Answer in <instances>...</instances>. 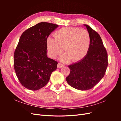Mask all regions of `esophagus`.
I'll list each match as a JSON object with an SVG mask.
<instances>
[{
  "mask_svg": "<svg viewBox=\"0 0 121 121\" xmlns=\"http://www.w3.org/2000/svg\"><path fill=\"white\" fill-rule=\"evenodd\" d=\"M64 66V65L60 64V63H58V64H57V68H61Z\"/></svg>",
  "mask_w": 121,
  "mask_h": 121,
  "instance_id": "esophagus-1",
  "label": "esophagus"
}]
</instances>
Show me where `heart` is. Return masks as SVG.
<instances>
[{
  "label": "heart",
  "instance_id": "heart-1",
  "mask_svg": "<svg viewBox=\"0 0 121 121\" xmlns=\"http://www.w3.org/2000/svg\"><path fill=\"white\" fill-rule=\"evenodd\" d=\"M47 47L50 56L56 58L64 52L60 60L67 62L81 60L86 56L90 44V37L86 30L79 28L65 27L56 31L54 38L47 39Z\"/></svg>",
  "mask_w": 121,
  "mask_h": 121
}]
</instances>
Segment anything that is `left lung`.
Masks as SVG:
<instances>
[{
  "label": "left lung",
  "mask_w": 121,
  "mask_h": 121,
  "mask_svg": "<svg viewBox=\"0 0 121 121\" xmlns=\"http://www.w3.org/2000/svg\"><path fill=\"white\" fill-rule=\"evenodd\" d=\"M89 32L90 44L86 56L77 63L69 65L70 73L66 78L69 85L80 90H89L104 77L108 67V54L97 33L84 25Z\"/></svg>",
  "instance_id": "obj_1"
}]
</instances>
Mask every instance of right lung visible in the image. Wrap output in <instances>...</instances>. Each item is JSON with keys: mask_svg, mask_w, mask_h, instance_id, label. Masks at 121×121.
I'll use <instances>...</instances> for the list:
<instances>
[{"mask_svg": "<svg viewBox=\"0 0 121 121\" xmlns=\"http://www.w3.org/2000/svg\"><path fill=\"white\" fill-rule=\"evenodd\" d=\"M58 27L49 23H39L22 34L14 53V69L24 87L37 90L48 82L57 62L47 56V39Z\"/></svg>", "mask_w": 121, "mask_h": 121, "instance_id": "1", "label": "right lung"}]
</instances>
